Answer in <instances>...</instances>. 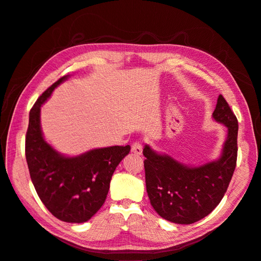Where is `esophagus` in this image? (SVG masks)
<instances>
[{
  "mask_svg": "<svg viewBox=\"0 0 261 261\" xmlns=\"http://www.w3.org/2000/svg\"><path fill=\"white\" fill-rule=\"evenodd\" d=\"M131 151H132L133 153H135V154H139V155L142 154V151H143L142 143L139 142V141L134 142V143L132 144V147H131Z\"/></svg>",
  "mask_w": 261,
  "mask_h": 261,
  "instance_id": "1",
  "label": "esophagus"
}]
</instances>
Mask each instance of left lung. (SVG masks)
I'll return each mask as SVG.
<instances>
[{
    "instance_id": "obj_1",
    "label": "left lung",
    "mask_w": 261,
    "mask_h": 261,
    "mask_svg": "<svg viewBox=\"0 0 261 261\" xmlns=\"http://www.w3.org/2000/svg\"><path fill=\"white\" fill-rule=\"evenodd\" d=\"M212 117L227 128L218 160L189 166L149 145L144 147L147 193L155 212L169 222L188 225L203 219L227 191L237 164L238 120L222 95Z\"/></svg>"
}]
</instances>
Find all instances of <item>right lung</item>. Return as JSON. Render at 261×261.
Returning a JSON list of instances; mask_svg holds the SVG:
<instances>
[{
    "instance_id": "1",
    "label": "right lung",
    "mask_w": 261,
    "mask_h": 261,
    "mask_svg": "<svg viewBox=\"0 0 261 261\" xmlns=\"http://www.w3.org/2000/svg\"><path fill=\"white\" fill-rule=\"evenodd\" d=\"M68 76L52 84L33 106L25 137V158L32 182L47 209L63 222L84 223L105 203L111 178L130 152V146L105 147L67 156L46 142L40 126V108Z\"/></svg>"
}]
</instances>
